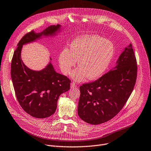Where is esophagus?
Instances as JSON below:
<instances>
[{
    "instance_id": "1",
    "label": "esophagus",
    "mask_w": 151,
    "mask_h": 151,
    "mask_svg": "<svg viewBox=\"0 0 151 151\" xmlns=\"http://www.w3.org/2000/svg\"><path fill=\"white\" fill-rule=\"evenodd\" d=\"M76 86V84H75V83H74V82H72V83H70V87L71 88H74V87H75Z\"/></svg>"
}]
</instances>
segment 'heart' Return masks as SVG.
I'll return each instance as SVG.
<instances>
[{"label":"heart","instance_id":"heart-1","mask_svg":"<svg viewBox=\"0 0 151 151\" xmlns=\"http://www.w3.org/2000/svg\"><path fill=\"white\" fill-rule=\"evenodd\" d=\"M114 53L112 42L96 35H86L74 40L70 44L69 50L63 49L58 61L62 72L69 74L78 61V68L72 77L77 81L90 80L101 76L110 64Z\"/></svg>","mask_w":151,"mask_h":151}]
</instances>
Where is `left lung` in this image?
Listing matches in <instances>:
<instances>
[{"instance_id":"8db88e82","label":"left lung","mask_w":151,"mask_h":151,"mask_svg":"<svg viewBox=\"0 0 151 151\" xmlns=\"http://www.w3.org/2000/svg\"><path fill=\"white\" fill-rule=\"evenodd\" d=\"M137 75V60L130 44L121 53L113 70L80 86L79 117L92 125L101 124L113 119L129 99Z\"/></svg>"}]
</instances>
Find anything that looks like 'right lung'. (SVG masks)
Returning a JSON list of instances; mask_svg holds the SVG:
<instances>
[{
    "label": "right lung",
    "mask_w": 151,
    "mask_h": 151,
    "mask_svg": "<svg viewBox=\"0 0 151 151\" xmlns=\"http://www.w3.org/2000/svg\"><path fill=\"white\" fill-rule=\"evenodd\" d=\"M60 28L59 24L52 25L40 33L34 30L27 33L13 54L11 75L16 96L23 110L35 118L48 117L55 112L59 96L70 89L71 81L56 72L51 63L41 71L29 69L21 59L22 47L42 35L54 34Z\"/></svg>",
    "instance_id": "1"
}]
</instances>
